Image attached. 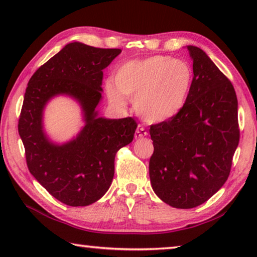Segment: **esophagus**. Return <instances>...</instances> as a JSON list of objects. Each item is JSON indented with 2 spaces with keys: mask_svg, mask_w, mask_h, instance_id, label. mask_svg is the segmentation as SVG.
<instances>
[{
  "mask_svg": "<svg viewBox=\"0 0 257 257\" xmlns=\"http://www.w3.org/2000/svg\"><path fill=\"white\" fill-rule=\"evenodd\" d=\"M145 136H147V132L145 130V128L143 127V125L139 124L137 127L136 133H135V138L141 139V138H144Z\"/></svg>",
  "mask_w": 257,
  "mask_h": 257,
  "instance_id": "1",
  "label": "esophagus"
}]
</instances>
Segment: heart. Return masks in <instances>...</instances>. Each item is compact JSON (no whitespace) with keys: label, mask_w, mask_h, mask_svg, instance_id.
<instances>
[{"label":"heart","mask_w":257,"mask_h":257,"mask_svg":"<svg viewBox=\"0 0 257 257\" xmlns=\"http://www.w3.org/2000/svg\"><path fill=\"white\" fill-rule=\"evenodd\" d=\"M191 84L193 70L188 63L155 55L119 67L114 84H106V93L116 105H123V95L135 99V108L147 122H164L184 110Z\"/></svg>","instance_id":"heart-1"}]
</instances>
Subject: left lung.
<instances>
[{
    "instance_id": "1",
    "label": "left lung",
    "mask_w": 257,
    "mask_h": 257,
    "mask_svg": "<svg viewBox=\"0 0 257 257\" xmlns=\"http://www.w3.org/2000/svg\"><path fill=\"white\" fill-rule=\"evenodd\" d=\"M188 50L194 77L184 110L150 128L152 188L177 208L201 205L224 185L240 137L231 81L203 50Z\"/></svg>"
}]
</instances>
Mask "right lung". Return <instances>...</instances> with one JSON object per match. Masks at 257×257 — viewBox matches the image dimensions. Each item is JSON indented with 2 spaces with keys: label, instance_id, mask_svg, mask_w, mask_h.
<instances>
[{
  "label": "right lung",
  "instance_id": "add662e5",
  "mask_svg": "<svg viewBox=\"0 0 257 257\" xmlns=\"http://www.w3.org/2000/svg\"><path fill=\"white\" fill-rule=\"evenodd\" d=\"M121 53L70 43L35 71L26 88L18 132L29 172L58 201L87 206L98 201L114 176L115 154L133 142L136 120L97 118L102 98L103 70ZM58 93L78 99L86 125L67 145L54 146L42 133L41 113Z\"/></svg>",
  "mask_w": 257,
  "mask_h": 257
}]
</instances>
